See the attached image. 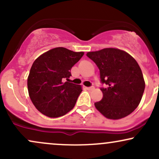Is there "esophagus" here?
<instances>
[{
	"label": "esophagus",
	"instance_id": "34e87169",
	"mask_svg": "<svg viewBox=\"0 0 159 159\" xmlns=\"http://www.w3.org/2000/svg\"><path fill=\"white\" fill-rule=\"evenodd\" d=\"M87 89L88 90H90V91H91V90H93L94 89H95V87H93H93H87Z\"/></svg>",
	"mask_w": 159,
	"mask_h": 159
}]
</instances>
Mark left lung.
I'll use <instances>...</instances> for the list:
<instances>
[{"label": "left lung", "instance_id": "left-lung-1", "mask_svg": "<svg viewBox=\"0 0 159 159\" xmlns=\"http://www.w3.org/2000/svg\"><path fill=\"white\" fill-rule=\"evenodd\" d=\"M100 71L103 97L94 103L104 116L119 120L134 111L139 105L145 89L142 71L134 58L125 51L103 48L87 53Z\"/></svg>", "mask_w": 159, "mask_h": 159}]
</instances>
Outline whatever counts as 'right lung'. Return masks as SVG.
<instances>
[{
    "label": "right lung",
    "instance_id": "right-lung-1",
    "mask_svg": "<svg viewBox=\"0 0 159 159\" xmlns=\"http://www.w3.org/2000/svg\"><path fill=\"white\" fill-rule=\"evenodd\" d=\"M84 54L58 47L43 53L35 60L27 78V90L39 112L55 118L73 108L82 87L68 81L72 75L71 69Z\"/></svg>",
    "mask_w": 159,
    "mask_h": 159
}]
</instances>
